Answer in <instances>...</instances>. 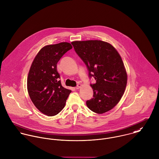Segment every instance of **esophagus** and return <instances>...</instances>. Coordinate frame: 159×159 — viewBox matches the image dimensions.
<instances>
[{
    "mask_svg": "<svg viewBox=\"0 0 159 159\" xmlns=\"http://www.w3.org/2000/svg\"><path fill=\"white\" fill-rule=\"evenodd\" d=\"M81 87V84H78V85L76 86V87L75 88L76 89H80V88Z\"/></svg>",
    "mask_w": 159,
    "mask_h": 159,
    "instance_id": "1",
    "label": "esophagus"
}]
</instances>
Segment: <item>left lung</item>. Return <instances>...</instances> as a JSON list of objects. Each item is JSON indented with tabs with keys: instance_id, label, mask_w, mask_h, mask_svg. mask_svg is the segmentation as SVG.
<instances>
[{
	"instance_id": "left-lung-1",
	"label": "left lung",
	"mask_w": 159,
	"mask_h": 159,
	"mask_svg": "<svg viewBox=\"0 0 159 159\" xmlns=\"http://www.w3.org/2000/svg\"><path fill=\"white\" fill-rule=\"evenodd\" d=\"M76 53L87 66L93 98L86 101L93 111L102 114L112 109L120 101L127 83V74L122 59L109 43L90 40L71 43Z\"/></svg>"
}]
</instances>
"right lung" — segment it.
<instances>
[{
  "label": "right lung",
  "mask_w": 159,
  "mask_h": 159,
  "mask_svg": "<svg viewBox=\"0 0 159 159\" xmlns=\"http://www.w3.org/2000/svg\"><path fill=\"white\" fill-rule=\"evenodd\" d=\"M71 49L68 43L44 46L31 64L27 79L28 94L36 107L48 116L61 111L71 92L61 86L57 70L58 61Z\"/></svg>",
  "instance_id": "1"
}]
</instances>
